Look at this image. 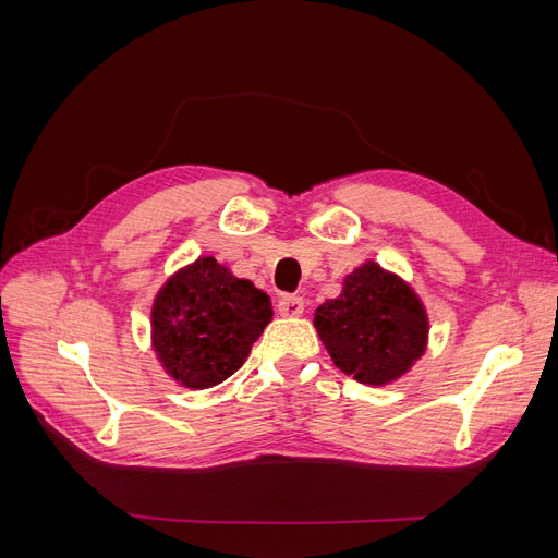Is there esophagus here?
Returning <instances> with one entry per match:
<instances>
[{
	"mask_svg": "<svg viewBox=\"0 0 558 558\" xmlns=\"http://www.w3.org/2000/svg\"><path fill=\"white\" fill-rule=\"evenodd\" d=\"M277 310L281 316H300L305 312V300L300 295H281L277 302Z\"/></svg>",
	"mask_w": 558,
	"mask_h": 558,
	"instance_id": "obj_1",
	"label": "esophagus"
}]
</instances>
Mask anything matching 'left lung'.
<instances>
[{
  "label": "left lung",
  "instance_id": "left-lung-1",
  "mask_svg": "<svg viewBox=\"0 0 558 558\" xmlns=\"http://www.w3.org/2000/svg\"><path fill=\"white\" fill-rule=\"evenodd\" d=\"M314 328L332 363L367 386L408 375L428 347V314L412 286L365 260L342 281V293L314 312Z\"/></svg>",
  "mask_w": 558,
  "mask_h": 558
}]
</instances>
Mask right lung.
Masks as SVG:
<instances>
[{
  "instance_id": "1",
  "label": "right lung",
  "mask_w": 558,
  "mask_h": 558,
  "mask_svg": "<svg viewBox=\"0 0 558 558\" xmlns=\"http://www.w3.org/2000/svg\"><path fill=\"white\" fill-rule=\"evenodd\" d=\"M272 314L265 291L214 256H199L160 286L150 347L177 384L202 391L238 373Z\"/></svg>"
}]
</instances>
